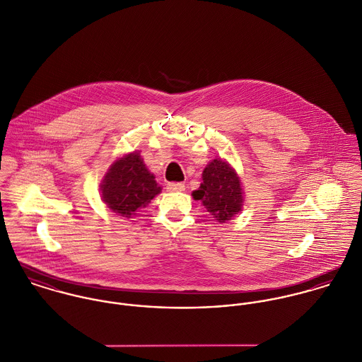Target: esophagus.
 <instances>
[{
	"label": "esophagus",
	"instance_id": "esophagus-1",
	"mask_svg": "<svg viewBox=\"0 0 362 362\" xmlns=\"http://www.w3.org/2000/svg\"><path fill=\"white\" fill-rule=\"evenodd\" d=\"M185 185L182 182H168L167 184V191L170 192H178V191H184Z\"/></svg>",
	"mask_w": 362,
	"mask_h": 362
}]
</instances>
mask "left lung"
<instances>
[{
	"label": "left lung",
	"mask_w": 362,
	"mask_h": 362,
	"mask_svg": "<svg viewBox=\"0 0 362 362\" xmlns=\"http://www.w3.org/2000/svg\"><path fill=\"white\" fill-rule=\"evenodd\" d=\"M204 182L192 192L194 199L201 201L207 211L218 221L226 223L243 209L241 180L235 170L224 160H211L204 173Z\"/></svg>",
	"instance_id": "obj_1"
}]
</instances>
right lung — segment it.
I'll return each mask as SVG.
<instances>
[{"label": "right lung", "instance_id": "obj_1", "mask_svg": "<svg viewBox=\"0 0 362 362\" xmlns=\"http://www.w3.org/2000/svg\"><path fill=\"white\" fill-rule=\"evenodd\" d=\"M102 199L119 216L131 218L141 207L148 206L161 188L146 168L141 153L132 152L117 158L100 184Z\"/></svg>", "mask_w": 362, "mask_h": 362}]
</instances>
